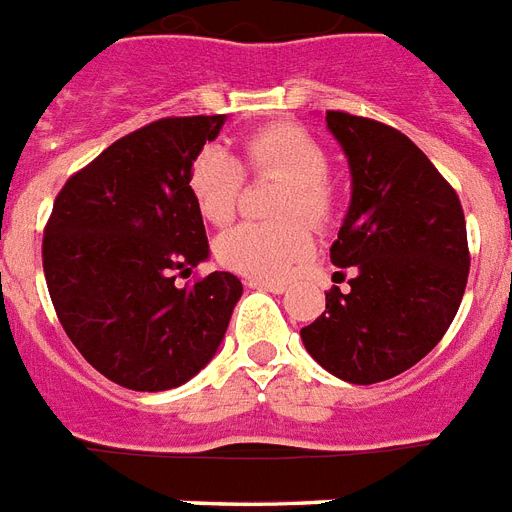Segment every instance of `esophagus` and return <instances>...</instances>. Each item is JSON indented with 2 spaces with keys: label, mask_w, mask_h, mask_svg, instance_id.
<instances>
[{
  "label": "esophagus",
  "mask_w": 512,
  "mask_h": 512,
  "mask_svg": "<svg viewBox=\"0 0 512 512\" xmlns=\"http://www.w3.org/2000/svg\"><path fill=\"white\" fill-rule=\"evenodd\" d=\"M248 288L269 290V293H282V290H285V282H275V280H248Z\"/></svg>",
  "instance_id": "esophagus-1"
}]
</instances>
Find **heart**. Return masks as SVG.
<instances>
[{
  "label": "heart",
  "mask_w": 512,
  "mask_h": 512,
  "mask_svg": "<svg viewBox=\"0 0 512 512\" xmlns=\"http://www.w3.org/2000/svg\"><path fill=\"white\" fill-rule=\"evenodd\" d=\"M327 150L298 124H269L245 134L240 158L208 145L187 169V192L198 214L211 224H227L243 198L245 172L280 174L285 187L275 200V222H243L216 237V259L253 280H280L293 264L312 253V230L338 216V187L327 174Z\"/></svg>",
  "instance_id": "b5f03b06"
}]
</instances>
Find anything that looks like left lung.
Masks as SVG:
<instances>
[{
    "label": "left lung",
    "instance_id": "1",
    "mask_svg": "<svg viewBox=\"0 0 512 512\" xmlns=\"http://www.w3.org/2000/svg\"><path fill=\"white\" fill-rule=\"evenodd\" d=\"M325 121L354 185L330 248L335 267H351V288L327 290L325 312L301 338L335 378L370 386L418 365L455 320L470 269L465 214L455 187L399 129L343 110Z\"/></svg>",
    "mask_w": 512,
    "mask_h": 512
}]
</instances>
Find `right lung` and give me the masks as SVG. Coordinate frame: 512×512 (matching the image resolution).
Returning <instances> with one entry per match:
<instances>
[{
	"label": "right lung",
	"instance_id": "right-lung-1",
	"mask_svg": "<svg viewBox=\"0 0 512 512\" xmlns=\"http://www.w3.org/2000/svg\"><path fill=\"white\" fill-rule=\"evenodd\" d=\"M224 116H169L116 140L71 174L44 227L42 264L57 320L81 357L132 391L182 386L222 343L243 285L211 272L192 158Z\"/></svg>",
	"mask_w": 512,
	"mask_h": 512
}]
</instances>
